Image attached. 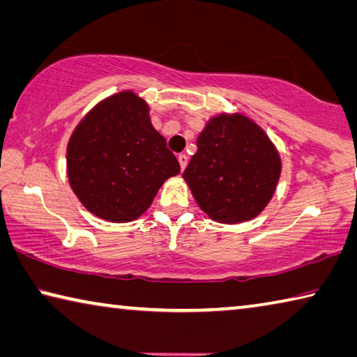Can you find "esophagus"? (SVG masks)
I'll return each instance as SVG.
<instances>
[{
    "label": "esophagus",
    "instance_id": "34e87169",
    "mask_svg": "<svg viewBox=\"0 0 357 357\" xmlns=\"http://www.w3.org/2000/svg\"><path fill=\"white\" fill-rule=\"evenodd\" d=\"M178 162H179V165H181V169H184L185 167H188V155L179 154L178 155Z\"/></svg>",
    "mask_w": 357,
    "mask_h": 357
}]
</instances>
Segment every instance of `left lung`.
<instances>
[{"label": "left lung", "mask_w": 357, "mask_h": 357, "mask_svg": "<svg viewBox=\"0 0 357 357\" xmlns=\"http://www.w3.org/2000/svg\"><path fill=\"white\" fill-rule=\"evenodd\" d=\"M280 174V152L264 128L241 112H219L197 137L183 178L209 219L240 224L264 211Z\"/></svg>", "instance_id": "1"}]
</instances>
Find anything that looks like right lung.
Listing matches in <instances>:
<instances>
[{
  "label": "right lung",
  "instance_id": "add662e5",
  "mask_svg": "<svg viewBox=\"0 0 357 357\" xmlns=\"http://www.w3.org/2000/svg\"><path fill=\"white\" fill-rule=\"evenodd\" d=\"M181 167L152 127L149 105L122 90L95 105L66 146L68 181L90 213L130 222L148 211L158 189Z\"/></svg>",
  "mask_w": 357,
  "mask_h": 357
}]
</instances>
